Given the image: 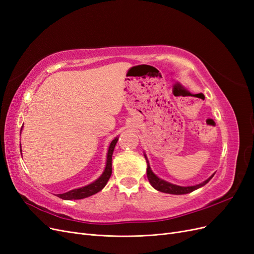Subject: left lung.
I'll use <instances>...</instances> for the list:
<instances>
[{"instance_id":"left-lung-1","label":"left lung","mask_w":254,"mask_h":254,"mask_svg":"<svg viewBox=\"0 0 254 254\" xmlns=\"http://www.w3.org/2000/svg\"><path fill=\"white\" fill-rule=\"evenodd\" d=\"M144 156H145V159H146V162H147V178H148L150 184L156 190H158L160 191H163V193H166V194L182 195V194L190 193V191H193V190H195L199 188L205 186V184L209 182L212 179V177L214 176V175H212L209 179L205 180L204 182H202L200 184H197V186H194V187H179V186H176V184H172L170 182H166L162 179L158 178V177L151 172V168L149 166L147 158H146V155H144Z\"/></svg>"}]
</instances>
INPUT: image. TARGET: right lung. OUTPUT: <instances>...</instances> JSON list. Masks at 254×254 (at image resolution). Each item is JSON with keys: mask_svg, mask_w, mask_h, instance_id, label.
Wrapping results in <instances>:
<instances>
[{"mask_svg": "<svg viewBox=\"0 0 254 254\" xmlns=\"http://www.w3.org/2000/svg\"><path fill=\"white\" fill-rule=\"evenodd\" d=\"M118 140H119V137H115V139L111 142V144L109 146L108 155H107L106 168H105L103 175L99 177L96 181L89 184V186H87V187L72 190L70 191H67V193L58 194L57 196L61 199H64V200H72V199L86 198V197H89V196H92V195L98 193L99 190H102L105 188L107 182H108L109 178L111 177V174H112V153H113L115 144H117Z\"/></svg>", "mask_w": 254, "mask_h": 254, "instance_id": "add662e5", "label": "right lung"}]
</instances>
